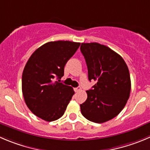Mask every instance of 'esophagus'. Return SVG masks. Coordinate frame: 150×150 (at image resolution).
<instances>
[{"label":"esophagus","instance_id":"esophagus-1","mask_svg":"<svg viewBox=\"0 0 150 150\" xmlns=\"http://www.w3.org/2000/svg\"><path fill=\"white\" fill-rule=\"evenodd\" d=\"M81 91V87H77V88H74V91L75 92H79V91Z\"/></svg>","mask_w":150,"mask_h":150}]
</instances>
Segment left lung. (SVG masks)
Returning <instances> with one entry per match:
<instances>
[{"mask_svg":"<svg viewBox=\"0 0 150 150\" xmlns=\"http://www.w3.org/2000/svg\"><path fill=\"white\" fill-rule=\"evenodd\" d=\"M89 81L96 83L87 91L88 98L80 105L85 119L104 123L119 115L126 105L131 90L130 76L123 58L108 46L97 42L82 43Z\"/></svg>","mask_w":150,"mask_h":150,"instance_id":"obj_1","label":"left lung"}]
</instances>
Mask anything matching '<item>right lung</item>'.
Returning <instances> with one entry per match:
<instances>
[{"label": "right lung", "mask_w": 150, "mask_h": 150, "mask_svg": "<svg viewBox=\"0 0 150 150\" xmlns=\"http://www.w3.org/2000/svg\"><path fill=\"white\" fill-rule=\"evenodd\" d=\"M80 42H48L31 54L22 75V91L27 107L35 115L53 122L63 115L74 91L59 79L64 67ZM57 78L59 80L55 81Z\"/></svg>", "instance_id": "1"}]
</instances>
